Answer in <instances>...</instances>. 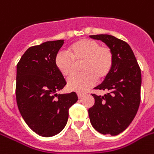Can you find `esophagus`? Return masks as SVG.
Segmentation results:
<instances>
[{
    "mask_svg": "<svg viewBox=\"0 0 154 154\" xmlns=\"http://www.w3.org/2000/svg\"><path fill=\"white\" fill-rule=\"evenodd\" d=\"M85 96L84 94H81V93H78L77 94V97H78V98H82L83 97Z\"/></svg>",
    "mask_w": 154,
    "mask_h": 154,
    "instance_id": "obj_1",
    "label": "esophagus"
}]
</instances>
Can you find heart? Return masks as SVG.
<instances>
[{
	"mask_svg": "<svg viewBox=\"0 0 154 154\" xmlns=\"http://www.w3.org/2000/svg\"><path fill=\"white\" fill-rule=\"evenodd\" d=\"M68 56L58 53L55 65L63 77L69 78L76 72V65L82 64L83 73L71 77L68 89L71 91L84 93L90 89L97 81L102 80L109 73L113 61L112 53L107 46L100 45L92 39H81L67 49Z\"/></svg>",
	"mask_w": 154,
	"mask_h": 154,
	"instance_id": "obj_1",
	"label": "heart"
}]
</instances>
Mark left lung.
Wrapping results in <instances>:
<instances>
[{"mask_svg": "<svg viewBox=\"0 0 154 154\" xmlns=\"http://www.w3.org/2000/svg\"><path fill=\"white\" fill-rule=\"evenodd\" d=\"M89 37L104 42L113 57L109 73L95 88L108 93L104 96L93 94L95 103L89 109V120L97 132L115 136L129 126L138 110L141 69L131 47L125 42L108 34Z\"/></svg>", "mask_w": 154, "mask_h": 154, "instance_id": "left-lung-1", "label": "left lung"}]
</instances>
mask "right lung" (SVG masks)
Wrapping results in <instances>:
<instances>
[{
  "label": "right lung",
  "instance_id": "right-lung-1",
  "mask_svg": "<svg viewBox=\"0 0 154 154\" xmlns=\"http://www.w3.org/2000/svg\"><path fill=\"white\" fill-rule=\"evenodd\" d=\"M64 40L29 48L17 65L16 97L23 119L40 136L53 137L67 124L69 109L77 94H58L66 82L56 67L55 58Z\"/></svg>",
  "mask_w": 154,
  "mask_h": 154
}]
</instances>
